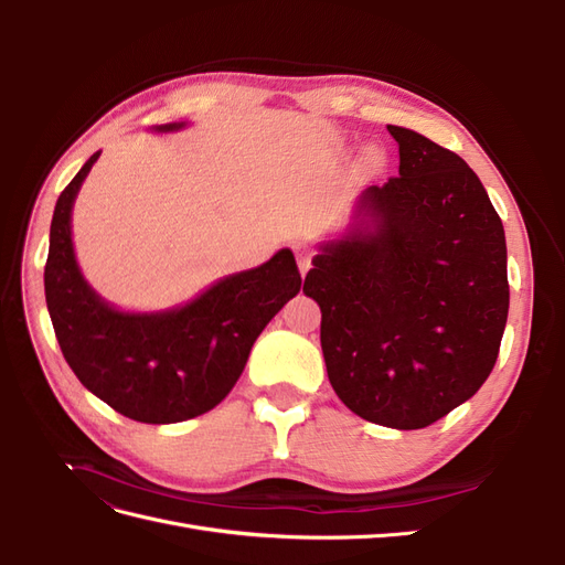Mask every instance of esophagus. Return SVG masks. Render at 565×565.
Wrapping results in <instances>:
<instances>
[{
  "label": "esophagus",
  "mask_w": 565,
  "mask_h": 565,
  "mask_svg": "<svg viewBox=\"0 0 565 565\" xmlns=\"http://www.w3.org/2000/svg\"><path fill=\"white\" fill-rule=\"evenodd\" d=\"M313 254H316V249H313L309 243H297V245H295V256H297V264H299L301 273L309 270Z\"/></svg>",
  "instance_id": "1"
}]
</instances>
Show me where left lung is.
<instances>
[{
  "instance_id": "8db88e82",
  "label": "left lung",
  "mask_w": 565,
  "mask_h": 565,
  "mask_svg": "<svg viewBox=\"0 0 565 565\" xmlns=\"http://www.w3.org/2000/svg\"><path fill=\"white\" fill-rule=\"evenodd\" d=\"M398 177L370 185L355 224L316 254L328 377L351 413L424 429L483 386L509 313L507 243L486 188L457 152L386 127Z\"/></svg>"
}]
</instances>
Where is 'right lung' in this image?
<instances>
[{
    "instance_id": "add662e5",
    "label": "right lung",
    "mask_w": 565,
    "mask_h": 565,
    "mask_svg": "<svg viewBox=\"0 0 565 565\" xmlns=\"http://www.w3.org/2000/svg\"><path fill=\"white\" fill-rule=\"evenodd\" d=\"M98 156L100 150L65 185L51 218L44 295L58 347L77 380L115 413L143 424L193 419L228 396L256 337L297 297L295 254L280 249L177 309L117 311L84 280L71 235L73 202Z\"/></svg>"
}]
</instances>
